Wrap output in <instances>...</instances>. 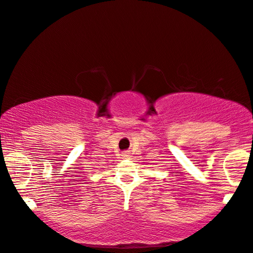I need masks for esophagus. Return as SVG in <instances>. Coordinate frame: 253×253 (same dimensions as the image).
<instances>
[{"label":"esophagus","instance_id":"34e87169","mask_svg":"<svg viewBox=\"0 0 253 253\" xmlns=\"http://www.w3.org/2000/svg\"><path fill=\"white\" fill-rule=\"evenodd\" d=\"M122 157H123L124 159H126V158H128V157H129V152H128V151H125V152H123V154H122Z\"/></svg>","mask_w":253,"mask_h":253}]
</instances>
